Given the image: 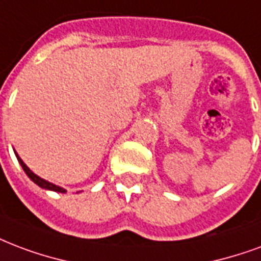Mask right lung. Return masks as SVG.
<instances>
[{
    "instance_id": "1",
    "label": "right lung",
    "mask_w": 261,
    "mask_h": 261,
    "mask_svg": "<svg viewBox=\"0 0 261 261\" xmlns=\"http://www.w3.org/2000/svg\"><path fill=\"white\" fill-rule=\"evenodd\" d=\"M15 155H16L17 160H19V163H20V166H22V169L24 170V173L28 174V177L30 179H32L34 184H37L40 188H42V190H47V191H54V192H61V194H65L66 192V190H63L62 187H59V185H55L52 184V182H49V181H47V179L41 178V177H38L37 174H34L32 170L29 169L28 166L24 165V162H23L20 158H19V155L16 153V150H15Z\"/></svg>"
}]
</instances>
